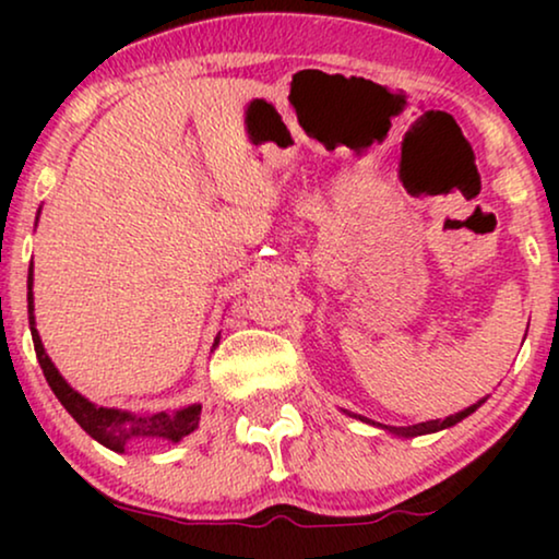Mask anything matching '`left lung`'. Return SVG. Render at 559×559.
<instances>
[{
    "label": "left lung",
    "instance_id": "1",
    "mask_svg": "<svg viewBox=\"0 0 559 559\" xmlns=\"http://www.w3.org/2000/svg\"><path fill=\"white\" fill-rule=\"evenodd\" d=\"M484 402H486V396H484V400H478L476 404H471V407H465L463 412H455V415H450V417H445V419H430V423H417V425H409V427L381 425V423H373V419H366V417H361V415H350V412H346V409H343V412H346V415H350V417L361 419V423H366V425H377V427H381V430L396 435V438H417V435H430V432L448 430V427H453V425L461 423V419L473 415V412H476Z\"/></svg>",
    "mask_w": 559,
    "mask_h": 559
}]
</instances>
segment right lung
<instances>
[{
	"instance_id": "obj_1",
	"label": "right lung",
	"mask_w": 559,
	"mask_h": 559,
	"mask_svg": "<svg viewBox=\"0 0 559 559\" xmlns=\"http://www.w3.org/2000/svg\"><path fill=\"white\" fill-rule=\"evenodd\" d=\"M40 216V211H37ZM27 316H29V331H33V343L37 361L48 379L52 394L58 396V402L63 404L75 423L86 430L96 442H102L104 448L114 450V453H124L132 442L140 440H167V442H180L186 435L198 430L201 423V404H188L182 409L173 412H147V415H134L127 409H114V407H98V404L88 402L86 396L75 392L68 381L60 377L56 364L50 361V356L45 354V346L40 341V333L35 328V297H33V264L27 272ZM221 333L213 341V348L218 346ZM211 348V350H213Z\"/></svg>"
}]
</instances>
